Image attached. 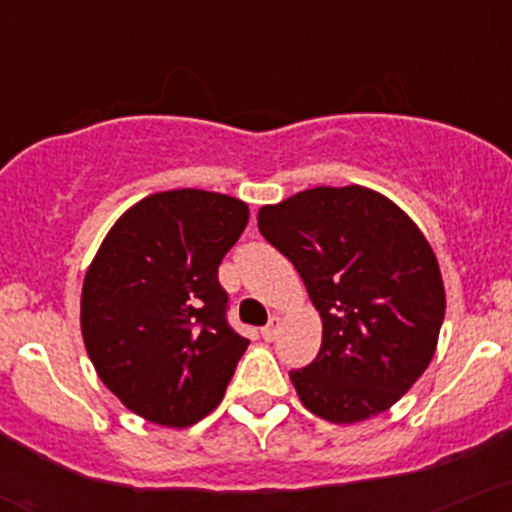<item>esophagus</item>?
Returning <instances> with one entry per match:
<instances>
[{
  "label": "esophagus",
  "instance_id": "obj_1",
  "mask_svg": "<svg viewBox=\"0 0 512 512\" xmlns=\"http://www.w3.org/2000/svg\"><path fill=\"white\" fill-rule=\"evenodd\" d=\"M278 330H281V318H278V315H273V318L268 320L266 328L261 330V335L266 337V340H273V337L278 335Z\"/></svg>",
  "mask_w": 512,
  "mask_h": 512
}]
</instances>
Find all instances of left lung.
I'll return each instance as SVG.
<instances>
[{"instance_id":"8db88e82","label":"left lung","mask_w":512,"mask_h":512,"mask_svg":"<svg viewBox=\"0 0 512 512\" xmlns=\"http://www.w3.org/2000/svg\"><path fill=\"white\" fill-rule=\"evenodd\" d=\"M256 219L323 320L318 357L291 372L303 407L333 424L387 412L429 367L444 323V278L426 236L360 184L305 189Z\"/></svg>"}]
</instances>
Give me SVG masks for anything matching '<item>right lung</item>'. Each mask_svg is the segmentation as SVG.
Here are the masks:
<instances>
[{"label": "right lung", "instance_id": "right-lung-1", "mask_svg": "<svg viewBox=\"0 0 512 512\" xmlns=\"http://www.w3.org/2000/svg\"><path fill=\"white\" fill-rule=\"evenodd\" d=\"M249 204L204 189L140 199L105 234L81 291V333L100 382L142 419L197 424L224 399L249 340L226 323L219 263Z\"/></svg>", "mask_w": 512, "mask_h": 512}]
</instances>
